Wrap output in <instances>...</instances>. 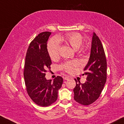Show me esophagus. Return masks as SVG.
<instances>
[{"mask_svg":"<svg viewBox=\"0 0 124 124\" xmlns=\"http://www.w3.org/2000/svg\"><path fill=\"white\" fill-rule=\"evenodd\" d=\"M69 79H70V77H68V76H66V77H64V80H68Z\"/></svg>","mask_w":124,"mask_h":124,"instance_id":"obj_1","label":"esophagus"}]
</instances>
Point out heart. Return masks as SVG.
Wrapping results in <instances>:
<instances>
[{"label": "heart", "mask_w": 124, "mask_h": 124, "mask_svg": "<svg viewBox=\"0 0 124 124\" xmlns=\"http://www.w3.org/2000/svg\"><path fill=\"white\" fill-rule=\"evenodd\" d=\"M60 41H64L69 44L75 50H80L85 52L86 50V46H81L83 42L82 37L80 33L77 32H72L66 34L64 36H62L59 38H52L48 43L47 49L49 56L52 60L57 58L60 53L61 44ZM78 64V62L68 61L62 64L60 66V68L68 73H71L73 71L76 67Z\"/></svg>", "instance_id": "heart-1"}]
</instances>
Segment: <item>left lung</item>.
<instances>
[{
    "label": "left lung",
    "mask_w": 124,
    "mask_h": 124,
    "mask_svg": "<svg viewBox=\"0 0 124 124\" xmlns=\"http://www.w3.org/2000/svg\"><path fill=\"white\" fill-rule=\"evenodd\" d=\"M90 57L84 68L86 81L81 84L75 79L76 85L73 89L74 99L83 105H88L100 96L107 78V62L102 44L95 32L92 39Z\"/></svg>",
    "instance_id": "obj_1"
}]
</instances>
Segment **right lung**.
<instances>
[{
    "instance_id": "right-lung-1",
    "label": "right lung",
    "mask_w": 124,
    "mask_h": 124,
    "mask_svg": "<svg viewBox=\"0 0 124 124\" xmlns=\"http://www.w3.org/2000/svg\"><path fill=\"white\" fill-rule=\"evenodd\" d=\"M51 32L40 33L29 44L25 56L24 77L27 93L39 106H48L57 100L63 78L57 76L53 82L46 78L52 61L47 51V40Z\"/></svg>"
}]
</instances>
